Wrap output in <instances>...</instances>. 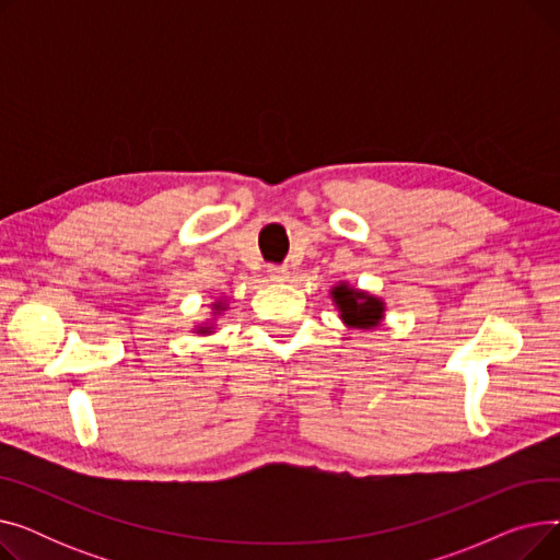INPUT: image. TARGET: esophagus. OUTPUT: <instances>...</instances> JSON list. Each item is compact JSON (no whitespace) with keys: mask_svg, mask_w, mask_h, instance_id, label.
Listing matches in <instances>:
<instances>
[{"mask_svg":"<svg viewBox=\"0 0 560 560\" xmlns=\"http://www.w3.org/2000/svg\"><path fill=\"white\" fill-rule=\"evenodd\" d=\"M268 275H270V281H275V283H283V281H288V270L283 268V265H270V268H268Z\"/></svg>","mask_w":560,"mask_h":560,"instance_id":"esophagus-1","label":"esophagus"}]
</instances>
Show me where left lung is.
Returning <instances> with one entry per match:
<instances>
[{
    "instance_id": "left-lung-1",
    "label": "left lung",
    "mask_w": 560,
    "mask_h": 560,
    "mask_svg": "<svg viewBox=\"0 0 560 560\" xmlns=\"http://www.w3.org/2000/svg\"><path fill=\"white\" fill-rule=\"evenodd\" d=\"M331 300L340 313V319L351 329H374L381 325L386 304L365 290L351 288L345 281L331 288Z\"/></svg>"
}]
</instances>
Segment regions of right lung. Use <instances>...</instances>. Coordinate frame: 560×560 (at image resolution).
Instances as JSON below:
<instances>
[{
  "label": "right lung",
  "mask_w": 560,
  "mask_h": 560,
  "mask_svg": "<svg viewBox=\"0 0 560 560\" xmlns=\"http://www.w3.org/2000/svg\"><path fill=\"white\" fill-rule=\"evenodd\" d=\"M213 311H215V315H218L220 311H226V304L215 302V304H213ZM211 329H213V327H197V334H211Z\"/></svg>",
  "instance_id": "add662e5"
}]
</instances>
